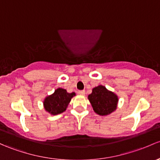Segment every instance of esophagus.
Returning a JSON list of instances; mask_svg holds the SVG:
<instances>
[{"instance_id": "1", "label": "esophagus", "mask_w": 160, "mask_h": 160, "mask_svg": "<svg viewBox=\"0 0 160 160\" xmlns=\"http://www.w3.org/2000/svg\"><path fill=\"white\" fill-rule=\"evenodd\" d=\"M78 93L80 94V95H84L85 91H84V90H79Z\"/></svg>"}]
</instances>
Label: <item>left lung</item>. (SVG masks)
<instances>
[{
	"label": "left lung",
	"instance_id": "left-lung-1",
	"mask_svg": "<svg viewBox=\"0 0 160 160\" xmlns=\"http://www.w3.org/2000/svg\"><path fill=\"white\" fill-rule=\"evenodd\" d=\"M88 99L94 112L100 116L109 115L115 111L118 103L117 95L102 85L94 87Z\"/></svg>",
	"mask_w": 160,
	"mask_h": 160
}]
</instances>
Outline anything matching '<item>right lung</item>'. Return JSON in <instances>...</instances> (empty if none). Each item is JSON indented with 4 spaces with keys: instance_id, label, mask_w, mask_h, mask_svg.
<instances>
[{
    "instance_id": "obj_1",
    "label": "right lung",
    "mask_w": 160,
    "mask_h": 160,
    "mask_svg": "<svg viewBox=\"0 0 160 160\" xmlns=\"http://www.w3.org/2000/svg\"><path fill=\"white\" fill-rule=\"evenodd\" d=\"M76 95L75 93H69L63 88H58L54 93L48 96L43 100L45 110L51 115H58L67 110V106L71 99Z\"/></svg>"
}]
</instances>
